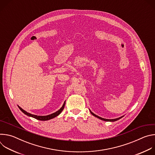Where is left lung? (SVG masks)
<instances>
[{
	"instance_id": "obj_1",
	"label": "left lung",
	"mask_w": 155,
	"mask_h": 155,
	"mask_svg": "<svg viewBox=\"0 0 155 155\" xmlns=\"http://www.w3.org/2000/svg\"><path fill=\"white\" fill-rule=\"evenodd\" d=\"M90 112H91V114L93 116H94V117H97V118H99V119H101V120H103V121H117V120H120V118H121L123 117H123H119V118H115V119H105V118H101V117H99V116L95 115L94 113H93V112L91 111V110H90Z\"/></svg>"
}]
</instances>
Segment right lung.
Here are the masks:
<instances>
[{"label":"right lung","mask_w":155,"mask_h":155,"mask_svg":"<svg viewBox=\"0 0 155 155\" xmlns=\"http://www.w3.org/2000/svg\"><path fill=\"white\" fill-rule=\"evenodd\" d=\"M65 101H64V104L62 105V107L59 110H58L57 112L51 114V115H47V116H37V115H32L31 114H29L28 112H27L26 111H25V110H24L23 108H21L19 106H18L19 108L21 110V112H23V113H24L25 115L29 116V117H32L34 118H35L37 120H41V121H47V120H51L57 116H58L63 110L64 108V106H65Z\"/></svg>","instance_id":"obj_1"}]
</instances>
